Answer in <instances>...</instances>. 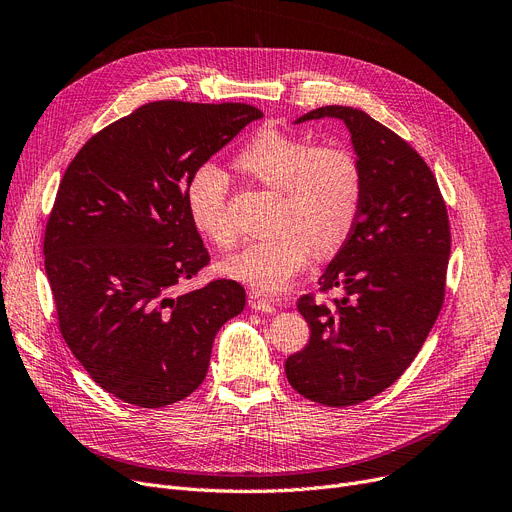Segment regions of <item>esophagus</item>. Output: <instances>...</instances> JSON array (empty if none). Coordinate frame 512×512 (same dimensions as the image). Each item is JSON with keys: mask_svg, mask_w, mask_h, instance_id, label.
<instances>
[{"mask_svg": "<svg viewBox=\"0 0 512 512\" xmlns=\"http://www.w3.org/2000/svg\"><path fill=\"white\" fill-rule=\"evenodd\" d=\"M249 305H251L255 311H261V313H276V305L270 303L267 299H263L261 294H257V292H251V294H249Z\"/></svg>", "mask_w": 512, "mask_h": 512, "instance_id": "esophagus-1", "label": "esophagus"}]
</instances>
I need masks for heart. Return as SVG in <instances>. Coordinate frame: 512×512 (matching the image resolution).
<instances>
[{
  "instance_id": "1",
  "label": "heart",
  "mask_w": 512,
  "mask_h": 512,
  "mask_svg": "<svg viewBox=\"0 0 512 512\" xmlns=\"http://www.w3.org/2000/svg\"><path fill=\"white\" fill-rule=\"evenodd\" d=\"M238 166L282 193L272 238L253 240L224 259V272L259 292H282L313 257L336 251L351 234L361 207L363 174L357 155L342 145L263 128L238 155ZM184 203L193 226L218 247L236 240L228 207V176L199 166L186 184Z\"/></svg>"
}]
</instances>
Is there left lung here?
<instances>
[{
	"mask_svg": "<svg viewBox=\"0 0 512 512\" xmlns=\"http://www.w3.org/2000/svg\"><path fill=\"white\" fill-rule=\"evenodd\" d=\"M338 118L351 132L363 193L355 226L326 267L319 290H342L328 307L303 294L311 338L286 359L305 398L351 407L392 386L434 328L450 257L448 211L436 176L396 132L361 110L326 105L297 124Z\"/></svg>",
	"mask_w": 512,
	"mask_h": 512,
	"instance_id": "obj_1",
	"label": "left lung"
}]
</instances>
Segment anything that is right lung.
Returning <instances> with one entry per match:
<instances>
[{
  "label": "right lung",
  "instance_id": "add662e5",
  "mask_svg": "<svg viewBox=\"0 0 512 512\" xmlns=\"http://www.w3.org/2000/svg\"><path fill=\"white\" fill-rule=\"evenodd\" d=\"M263 112L247 103L153 101L105 126L70 161L43 255L72 355L105 392L159 409L205 380L215 334L245 309V288L211 280L188 218L193 172Z\"/></svg>",
  "mask_w": 512,
  "mask_h": 512
}]
</instances>
